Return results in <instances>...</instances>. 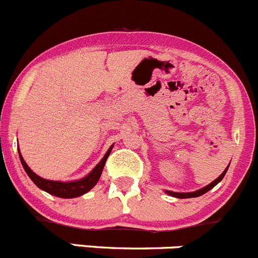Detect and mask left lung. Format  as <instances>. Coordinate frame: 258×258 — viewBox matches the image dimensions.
Segmentation results:
<instances>
[{
    "label": "left lung",
    "mask_w": 258,
    "mask_h": 258,
    "mask_svg": "<svg viewBox=\"0 0 258 258\" xmlns=\"http://www.w3.org/2000/svg\"><path fill=\"white\" fill-rule=\"evenodd\" d=\"M228 166H230V164H228ZM228 166H227L226 169L224 170V172H222V174L220 175V176L217 177V179H215L214 181L211 182V184L206 185V186H204L203 188H199V190H196V191H192V192H175V191L165 190V194H168V195L172 196V198H177V199H190V198H198V196H201V195H204V194H205V192H208V191L211 190L212 187H215V186H216V185L219 184V182L221 181L222 179H224V176H225V174H226V171H227Z\"/></svg>",
    "instance_id": "8db88e82"
}]
</instances>
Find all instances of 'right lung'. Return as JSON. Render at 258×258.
<instances>
[{
    "instance_id": "right-lung-1",
    "label": "right lung",
    "mask_w": 258,
    "mask_h": 258,
    "mask_svg": "<svg viewBox=\"0 0 258 258\" xmlns=\"http://www.w3.org/2000/svg\"><path fill=\"white\" fill-rule=\"evenodd\" d=\"M111 149H113V145L108 149V151L105 153V155L103 156L102 160L95 165V168L93 169L87 176L82 177V179L79 180H73V181H54V180L43 179V177L38 176L36 172L32 171L30 166H28L27 163L25 161V159H23L20 149H18V155H20L21 164H22L25 171L27 172V175L30 176L32 181L41 188V190L46 191V192L50 194V195L57 196V198L73 199V198H78V196L84 195V194L88 192L89 190H92V188L97 185L98 180H99L100 175H102L103 168H104L105 165V161H107L108 156H109Z\"/></svg>"
}]
</instances>
